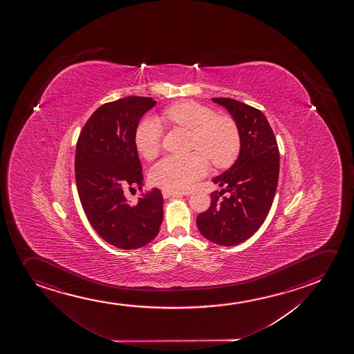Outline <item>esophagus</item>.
Segmentation results:
<instances>
[{
	"instance_id": "esophagus-1",
	"label": "esophagus",
	"mask_w": 354,
	"mask_h": 354,
	"mask_svg": "<svg viewBox=\"0 0 354 354\" xmlns=\"http://www.w3.org/2000/svg\"><path fill=\"white\" fill-rule=\"evenodd\" d=\"M182 195V193H179V192H172V190H166V189H164L162 190V196L164 198H175V196H180Z\"/></svg>"
}]
</instances>
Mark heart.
<instances>
[{"instance_id":"b5f03b06","label":"heart","mask_w":354,"mask_h":354,"mask_svg":"<svg viewBox=\"0 0 354 354\" xmlns=\"http://www.w3.org/2000/svg\"><path fill=\"white\" fill-rule=\"evenodd\" d=\"M167 123L192 132L188 156H167L151 171V183L166 190H185L207 174L208 160L213 166L225 169L235 162L241 151V133L237 124L229 117H218L207 106L182 101L164 111ZM160 124L145 119L135 133V145L143 159H156L161 148Z\"/></svg>"}]
</instances>
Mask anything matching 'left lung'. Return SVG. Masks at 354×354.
<instances>
[{
    "label": "left lung",
    "instance_id": "obj_1",
    "mask_svg": "<svg viewBox=\"0 0 354 354\" xmlns=\"http://www.w3.org/2000/svg\"><path fill=\"white\" fill-rule=\"evenodd\" d=\"M230 113L241 133V151L229 170L213 178L223 187L211 194L207 211L196 218L201 235L216 245L248 240L269 214L277 189L279 151L274 131L259 109L227 97H213ZM225 191L230 194L218 198Z\"/></svg>",
    "mask_w": 354,
    "mask_h": 354
}]
</instances>
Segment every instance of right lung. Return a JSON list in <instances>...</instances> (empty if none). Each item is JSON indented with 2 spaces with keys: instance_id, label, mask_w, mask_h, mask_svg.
I'll return each instance as SVG.
<instances>
[{
  "instance_id": "1",
  "label": "right lung",
  "mask_w": 354,
  "mask_h": 354,
  "mask_svg": "<svg viewBox=\"0 0 354 354\" xmlns=\"http://www.w3.org/2000/svg\"><path fill=\"white\" fill-rule=\"evenodd\" d=\"M156 100L129 96L104 104L91 114L77 141L76 184L91 227L109 245L136 250L156 239L162 223L159 189L127 203V190H142L143 175L135 133Z\"/></svg>"
}]
</instances>
